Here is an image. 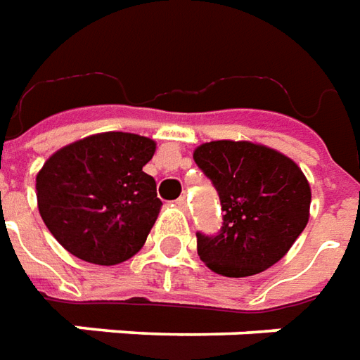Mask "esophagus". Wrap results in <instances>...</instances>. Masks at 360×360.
<instances>
[{
	"label": "esophagus",
	"instance_id": "esophagus-1",
	"mask_svg": "<svg viewBox=\"0 0 360 360\" xmlns=\"http://www.w3.org/2000/svg\"><path fill=\"white\" fill-rule=\"evenodd\" d=\"M176 205L182 209V211H186V209H188V200L182 195V198H178V200H176Z\"/></svg>",
	"mask_w": 360,
	"mask_h": 360
}]
</instances>
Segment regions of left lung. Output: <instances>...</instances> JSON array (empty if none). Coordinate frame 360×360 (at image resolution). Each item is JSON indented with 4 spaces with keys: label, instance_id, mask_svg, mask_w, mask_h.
<instances>
[{
    "label": "left lung",
    "instance_id": "obj_1",
    "mask_svg": "<svg viewBox=\"0 0 360 360\" xmlns=\"http://www.w3.org/2000/svg\"><path fill=\"white\" fill-rule=\"evenodd\" d=\"M225 211L215 236L198 233V254L225 277H248L277 264L310 217V184L295 160L252 141H211L193 151Z\"/></svg>",
    "mask_w": 360,
    "mask_h": 360
}]
</instances>
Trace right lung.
I'll return each mask as SVG.
<instances>
[{
    "label": "right lung",
    "mask_w": 360,
    "mask_h": 360,
    "mask_svg": "<svg viewBox=\"0 0 360 360\" xmlns=\"http://www.w3.org/2000/svg\"><path fill=\"white\" fill-rule=\"evenodd\" d=\"M155 149L143 135L106 131L53 153L37 174L38 211L53 238L96 266L135 256L162 205L143 172Z\"/></svg>",
    "instance_id": "add662e5"
}]
</instances>
